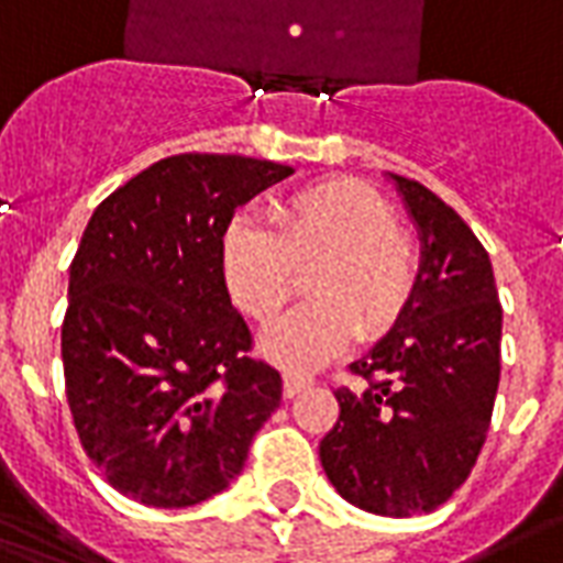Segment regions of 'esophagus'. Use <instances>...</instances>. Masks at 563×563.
Here are the masks:
<instances>
[{
    "label": "esophagus",
    "instance_id": "1",
    "mask_svg": "<svg viewBox=\"0 0 563 563\" xmlns=\"http://www.w3.org/2000/svg\"><path fill=\"white\" fill-rule=\"evenodd\" d=\"M313 386V379L307 377H298V374H286L283 377V398H295V395H301L305 389Z\"/></svg>",
    "mask_w": 563,
    "mask_h": 563
}]
</instances>
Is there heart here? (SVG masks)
<instances>
[{
    "mask_svg": "<svg viewBox=\"0 0 563 563\" xmlns=\"http://www.w3.org/2000/svg\"><path fill=\"white\" fill-rule=\"evenodd\" d=\"M277 232L234 217L220 241L222 280L234 307L268 322L292 298L298 274L310 305L262 331L258 353L292 371H313L353 338L374 341L401 319L416 289V253L389 201L358 180L298 189L283 201Z\"/></svg>",
    "mask_w": 563,
    "mask_h": 563,
    "instance_id": "1",
    "label": "heart"
}]
</instances>
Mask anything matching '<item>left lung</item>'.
Segmentation results:
<instances>
[{"label":"left lung","mask_w":563,"mask_h":563,"mask_svg":"<svg viewBox=\"0 0 563 563\" xmlns=\"http://www.w3.org/2000/svg\"><path fill=\"white\" fill-rule=\"evenodd\" d=\"M419 234L416 289L401 319L353 362L365 391L338 389L341 419L319 443L329 483L353 507L407 519L471 476L500 383L495 271L446 201L386 174Z\"/></svg>","instance_id":"1"}]
</instances>
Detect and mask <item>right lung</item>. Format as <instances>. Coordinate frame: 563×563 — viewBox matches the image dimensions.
<instances>
[{"instance_id": "obj_1", "label": "right lung", "mask_w": 563, "mask_h": 563, "mask_svg": "<svg viewBox=\"0 0 563 563\" xmlns=\"http://www.w3.org/2000/svg\"><path fill=\"white\" fill-rule=\"evenodd\" d=\"M292 172L180 153L92 210L68 271L63 367L80 443L120 495L147 507L220 495L280 407V374L246 358L220 241L234 210Z\"/></svg>"}]
</instances>
